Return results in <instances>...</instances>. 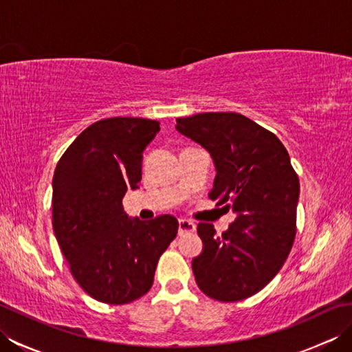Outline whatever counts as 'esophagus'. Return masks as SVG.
<instances>
[{"label": "esophagus", "mask_w": 352, "mask_h": 352, "mask_svg": "<svg viewBox=\"0 0 352 352\" xmlns=\"http://www.w3.org/2000/svg\"><path fill=\"white\" fill-rule=\"evenodd\" d=\"M195 231V223L189 219H180L178 221V234H188V233H193Z\"/></svg>", "instance_id": "34e87169"}]
</instances>
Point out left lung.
I'll list each match as a JSON object with an SVG mask.
<instances>
[{
    "instance_id": "8db88e82",
    "label": "left lung",
    "mask_w": 352,
    "mask_h": 352,
    "mask_svg": "<svg viewBox=\"0 0 352 352\" xmlns=\"http://www.w3.org/2000/svg\"><path fill=\"white\" fill-rule=\"evenodd\" d=\"M175 129L212 154L208 197L237 214L222 236L198 223L204 250L192 260L195 281L216 301L246 300L278 274L294 246L300 178L281 140L241 113L178 118Z\"/></svg>"
}]
</instances>
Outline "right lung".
<instances>
[{
	"label": "right lung",
	"mask_w": 352,
	"mask_h": 352,
	"mask_svg": "<svg viewBox=\"0 0 352 352\" xmlns=\"http://www.w3.org/2000/svg\"><path fill=\"white\" fill-rule=\"evenodd\" d=\"M160 131L145 118H107L78 134L52 178V228L69 271L94 300L121 305L151 289L178 221L129 219L122 198L138 189L142 153Z\"/></svg>",
	"instance_id": "obj_1"
}]
</instances>
